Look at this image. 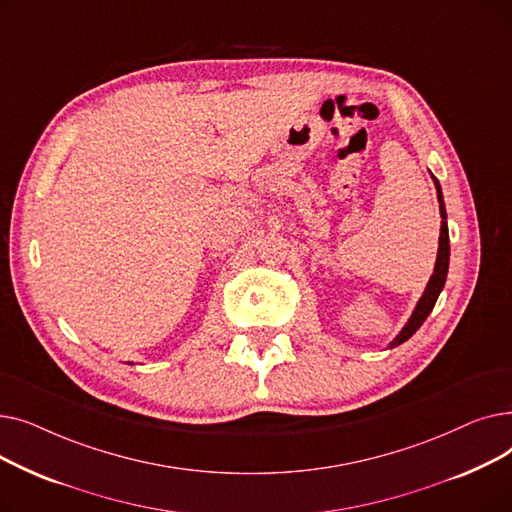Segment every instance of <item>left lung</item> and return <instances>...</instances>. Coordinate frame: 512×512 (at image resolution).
Here are the masks:
<instances>
[{"label":"left lung","mask_w":512,"mask_h":512,"mask_svg":"<svg viewBox=\"0 0 512 512\" xmlns=\"http://www.w3.org/2000/svg\"><path fill=\"white\" fill-rule=\"evenodd\" d=\"M434 178V184H436V191H438V203H440V215H442V228H440V247H438V259H436V265H434V274L432 278H429L421 299L413 311V315L409 317L407 326L400 330V334L390 342V348L407 342L419 328L423 321L427 319V315L432 313L440 292L444 288V282H446V274H448V261H450V238H448V224H446V207H444V197H442V188H440V182L436 176Z\"/></svg>","instance_id":"8db88e82"}]
</instances>
